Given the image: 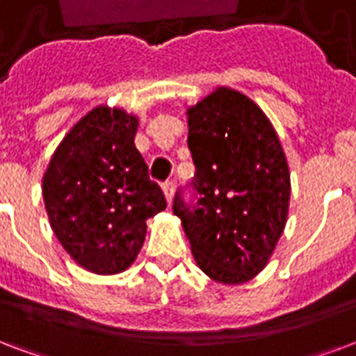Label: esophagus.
Masks as SVG:
<instances>
[{"label": "esophagus", "instance_id": "34e87169", "mask_svg": "<svg viewBox=\"0 0 356 356\" xmlns=\"http://www.w3.org/2000/svg\"><path fill=\"white\" fill-rule=\"evenodd\" d=\"M163 193L167 197V202L170 204L172 202V195H175V181L172 180H167L163 184Z\"/></svg>", "mask_w": 356, "mask_h": 356}]
</instances>
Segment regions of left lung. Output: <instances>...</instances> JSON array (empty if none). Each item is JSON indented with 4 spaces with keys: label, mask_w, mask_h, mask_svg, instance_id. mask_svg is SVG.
Returning <instances> with one entry per match:
<instances>
[{
    "label": "left lung",
    "mask_w": 356,
    "mask_h": 356,
    "mask_svg": "<svg viewBox=\"0 0 356 356\" xmlns=\"http://www.w3.org/2000/svg\"><path fill=\"white\" fill-rule=\"evenodd\" d=\"M188 144L200 199H175L199 268L223 285L263 272L287 223L291 172L274 125L238 90L218 86L188 106Z\"/></svg>",
    "instance_id": "obj_1"
}]
</instances>
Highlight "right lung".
<instances>
[{
    "label": "right lung",
    "instance_id": "1",
    "mask_svg": "<svg viewBox=\"0 0 356 356\" xmlns=\"http://www.w3.org/2000/svg\"><path fill=\"white\" fill-rule=\"evenodd\" d=\"M138 116L97 105L67 131L42 176L48 221L74 263L99 276L135 263L146 219L167 208L135 146Z\"/></svg>",
    "mask_w": 356,
    "mask_h": 356
}]
</instances>
